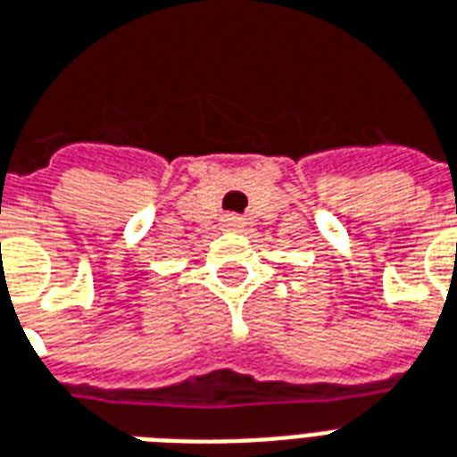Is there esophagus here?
<instances>
[{
  "label": "esophagus",
  "instance_id": "34e87169",
  "mask_svg": "<svg viewBox=\"0 0 457 457\" xmlns=\"http://www.w3.org/2000/svg\"><path fill=\"white\" fill-rule=\"evenodd\" d=\"M222 228L237 232V229L245 228V218H242V215H235V212H228V215L222 218Z\"/></svg>",
  "mask_w": 457,
  "mask_h": 457
}]
</instances>
